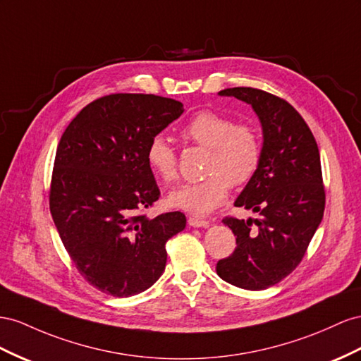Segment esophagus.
Masks as SVG:
<instances>
[{"mask_svg": "<svg viewBox=\"0 0 361 361\" xmlns=\"http://www.w3.org/2000/svg\"><path fill=\"white\" fill-rule=\"evenodd\" d=\"M188 225L192 226V228H208L209 226V221L197 219V217H190L188 219Z\"/></svg>", "mask_w": 361, "mask_h": 361, "instance_id": "obj_1", "label": "esophagus"}]
</instances>
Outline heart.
<instances>
[{
    "instance_id": "b5f03b06",
    "label": "heart",
    "mask_w": 361,
    "mask_h": 361,
    "mask_svg": "<svg viewBox=\"0 0 361 361\" xmlns=\"http://www.w3.org/2000/svg\"><path fill=\"white\" fill-rule=\"evenodd\" d=\"M185 138L208 149L204 173L199 182L182 183L169 194L171 207L192 216H208L226 200L231 185H246L259 167L261 140L250 124H233L225 115L203 111L185 124ZM145 159L150 170L165 182L178 178V158L162 135L150 140Z\"/></svg>"
}]
</instances>
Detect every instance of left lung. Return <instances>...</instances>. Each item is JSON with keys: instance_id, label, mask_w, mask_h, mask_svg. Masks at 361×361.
<instances>
[{"instance_id": "8db88e82", "label": "left lung", "mask_w": 361, "mask_h": 361, "mask_svg": "<svg viewBox=\"0 0 361 361\" xmlns=\"http://www.w3.org/2000/svg\"><path fill=\"white\" fill-rule=\"evenodd\" d=\"M219 95L252 106L261 123L262 147L255 176L233 203L258 217L223 220L237 237V247L216 270L232 286L264 290L298 267L322 221L320 154L307 123L286 100L253 87H228Z\"/></svg>"}]
</instances>
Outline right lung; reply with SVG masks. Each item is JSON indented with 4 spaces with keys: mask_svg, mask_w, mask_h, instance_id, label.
<instances>
[{
    "mask_svg": "<svg viewBox=\"0 0 361 361\" xmlns=\"http://www.w3.org/2000/svg\"><path fill=\"white\" fill-rule=\"evenodd\" d=\"M183 104L153 94H111L90 103L57 145L50 211L80 275L103 293L129 298L165 270V243L185 229L182 212L140 214L159 199L145 159L153 136Z\"/></svg>",
    "mask_w": 361,
    "mask_h": 361,
    "instance_id": "1",
    "label": "right lung"
}]
</instances>
